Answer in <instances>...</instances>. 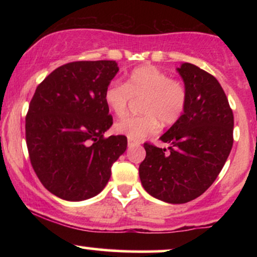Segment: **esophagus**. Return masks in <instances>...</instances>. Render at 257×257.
Returning <instances> with one entry per match:
<instances>
[{"instance_id": "34e87169", "label": "esophagus", "mask_w": 257, "mask_h": 257, "mask_svg": "<svg viewBox=\"0 0 257 257\" xmlns=\"http://www.w3.org/2000/svg\"><path fill=\"white\" fill-rule=\"evenodd\" d=\"M138 141H134V140H132V139H129L128 140V146L131 147V146H134V145H138Z\"/></svg>"}]
</instances>
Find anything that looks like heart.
<instances>
[{
  "mask_svg": "<svg viewBox=\"0 0 257 257\" xmlns=\"http://www.w3.org/2000/svg\"><path fill=\"white\" fill-rule=\"evenodd\" d=\"M187 89L178 79L151 65L137 67L125 83L112 81L104 91L105 104L117 117L124 116L133 99H143V116L125 117L114 131L132 140H141L158 132L161 123L173 125L181 118L187 105Z\"/></svg>",
  "mask_w": 257,
  "mask_h": 257,
  "instance_id": "obj_1",
  "label": "heart"
}]
</instances>
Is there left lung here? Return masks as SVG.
<instances>
[{"instance_id": "1", "label": "left lung", "mask_w": 257, "mask_h": 257, "mask_svg": "<svg viewBox=\"0 0 257 257\" xmlns=\"http://www.w3.org/2000/svg\"><path fill=\"white\" fill-rule=\"evenodd\" d=\"M176 71L187 89L185 112L159 138L168 149L144 145L139 175L152 197L182 204L204 193L225 166L233 145V112L214 76L190 63Z\"/></svg>"}]
</instances>
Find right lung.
I'll return each instance as SVG.
<instances>
[{"instance_id": "add662e5", "label": "right lung", "mask_w": 257, "mask_h": 257, "mask_svg": "<svg viewBox=\"0 0 257 257\" xmlns=\"http://www.w3.org/2000/svg\"><path fill=\"white\" fill-rule=\"evenodd\" d=\"M112 60L58 67L36 88L26 114V145L35 173L49 192L69 202L101 192L111 167L126 150L112 125L104 91L118 72Z\"/></svg>"}]
</instances>
